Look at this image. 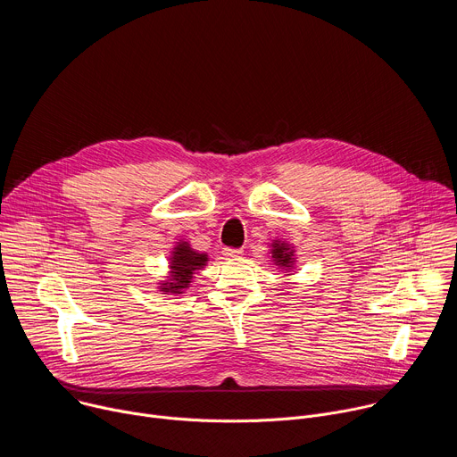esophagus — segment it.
I'll return each instance as SVG.
<instances>
[{
  "label": "esophagus",
  "mask_w": 457,
  "mask_h": 457,
  "mask_svg": "<svg viewBox=\"0 0 457 457\" xmlns=\"http://www.w3.org/2000/svg\"><path fill=\"white\" fill-rule=\"evenodd\" d=\"M222 254H224L226 258H238V256L242 254V249H237V247H224Z\"/></svg>",
  "instance_id": "esophagus-1"
}]
</instances>
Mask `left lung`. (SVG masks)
I'll return each mask as SVG.
<instances>
[{"label":"left lung","mask_w":457,"mask_h":457,"mask_svg":"<svg viewBox=\"0 0 457 457\" xmlns=\"http://www.w3.org/2000/svg\"><path fill=\"white\" fill-rule=\"evenodd\" d=\"M291 253L289 247L286 244H275V249H273V258H277V262H280L282 266H289L291 264Z\"/></svg>","instance_id":"obj_1"}]
</instances>
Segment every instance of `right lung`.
<instances>
[{
	"instance_id": "add662e5",
	"label": "right lung",
	"mask_w": 457,
	"mask_h": 457,
	"mask_svg": "<svg viewBox=\"0 0 457 457\" xmlns=\"http://www.w3.org/2000/svg\"><path fill=\"white\" fill-rule=\"evenodd\" d=\"M206 254L195 253L187 242H180L179 247H175L173 258H171V280L170 284H164L162 289L164 291H180L184 287H187L193 271L201 270L203 266H206Z\"/></svg>"
}]
</instances>
